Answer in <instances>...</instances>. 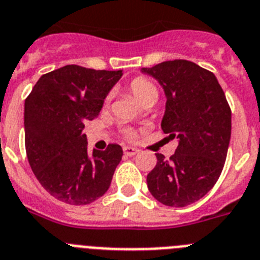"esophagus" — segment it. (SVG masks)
I'll return each instance as SVG.
<instances>
[{"label": "esophagus", "instance_id": "obj_1", "mask_svg": "<svg viewBox=\"0 0 260 260\" xmlns=\"http://www.w3.org/2000/svg\"><path fill=\"white\" fill-rule=\"evenodd\" d=\"M123 150H124V153H125L127 155H129V157H132V155H136L137 153L140 152L139 149L133 148V146H124Z\"/></svg>", "mask_w": 260, "mask_h": 260}]
</instances>
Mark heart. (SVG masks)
Here are the masks:
<instances>
[{
  "label": "heart",
  "mask_w": 260,
  "mask_h": 260,
  "mask_svg": "<svg viewBox=\"0 0 260 260\" xmlns=\"http://www.w3.org/2000/svg\"><path fill=\"white\" fill-rule=\"evenodd\" d=\"M129 91L132 92L133 96L139 101L141 105H145V103H149V102H155L158 98V90L157 87L154 86V83L150 82L149 80H146V78H144V77H137V78H135V80L132 81V82L129 83ZM110 101V96H108L107 99H106V102H108ZM125 136L128 137V139H135V132H132V131H127L125 132Z\"/></svg>",
  "instance_id": "b5f03b06"
}]
</instances>
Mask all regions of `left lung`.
<instances>
[{"label":"left lung","mask_w":260,"mask_h":260,"mask_svg":"<svg viewBox=\"0 0 260 260\" xmlns=\"http://www.w3.org/2000/svg\"><path fill=\"white\" fill-rule=\"evenodd\" d=\"M141 72L164 87L166 107L161 128L178 139L177 150L146 177L158 202L186 207L207 195L220 177L232 133V111L212 72L187 60L164 61Z\"/></svg>","instance_id":"8db88e82"}]
</instances>
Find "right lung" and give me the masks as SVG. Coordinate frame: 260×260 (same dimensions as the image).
Wrapping results in <instances>:
<instances>
[{"instance_id": "1", "label": "right lung", "mask_w": 260, "mask_h": 260, "mask_svg": "<svg viewBox=\"0 0 260 260\" xmlns=\"http://www.w3.org/2000/svg\"><path fill=\"white\" fill-rule=\"evenodd\" d=\"M121 71H95L78 65L43 74L24 102V143L28 164L44 188L57 200L86 205L111 184L123 149L87 153L85 124L101 112Z\"/></svg>"}]
</instances>
